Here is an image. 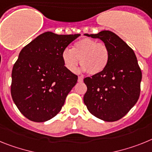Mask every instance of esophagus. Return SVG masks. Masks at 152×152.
Segmentation results:
<instances>
[{
    "label": "esophagus",
    "mask_w": 152,
    "mask_h": 152,
    "mask_svg": "<svg viewBox=\"0 0 152 152\" xmlns=\"http://www.w3.org/2000/svg\"><path fill=\"white\" fill-rule=\"evenodd\" d=\"M83 81V76H79V77H78V82L82 83Z\"/></svg>",
    "instance_id": "34e87169"
}]
</instances>
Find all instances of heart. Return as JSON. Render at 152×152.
<instances>
[{
  "label": "heart",
  "instance_id": "1",
  "mask_svg": "<svg viewBox=\"0 0 152 152\" xmlns=\"http://www.w3.org/2000/svg\"><path fill=\"white\" fill-rule=\"evenodd\" d=\"M62 59L66 68L71 72L76 70L80 60L83 70L89 75H97L107 66L110 52L105 43L83 38L76 42L72 50L65 49L62 53Z\"/></svg>",
  "mask_w": 152,
  "mask_h": 152
}]
</instances>
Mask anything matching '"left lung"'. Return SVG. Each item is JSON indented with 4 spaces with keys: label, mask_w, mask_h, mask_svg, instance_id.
Returning a JSON list of instances; mask_svg holds the SVG:
<instances>
[{
    "label": "left lung",
    "mask_w": 152,
    "mask_h": 152,
    "mask_svg": "<svg viewBox=\"0 0 152 152\" xmlns=\"http://www.w3.org/2000/svg\"><path fill=\"white\" fill-rule=\"evenodd\" d=\"M85 35L102 40L109 48L110 59L101 73L84 79L87 86L84 103L96 118L118 121L139 98L142 71L136 56L127 43L109 30Z\"/></svg>",
    "instance_id": "obj_1"
}]
</instances>
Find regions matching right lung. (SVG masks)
Segmentation results:
<instances>
[{
    "label": "right lung",
    "instance_id": "add662e5",
    "mask_svg": "<svg viewBox=\"0 0 152 152\" xmlns=\"http://www.w3.org/2000/svg\"><path fill=\"white\" fill-rule=\"evenodd\" d=\"M80 34H40L25 46L12 69L13 101L30 121L46 122L64 105L78 76L64 66L62 53Z\"/></svg>",
    "mask_w": 152,
    "mask_h": 152
}]
</instances>
